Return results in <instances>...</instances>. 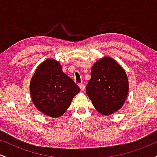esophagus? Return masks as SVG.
Instances as JSON below:
<instances>
[{"label":"esophagus","instance_id":"34e87169","mask_svg":"<svg viewBox=\"0 0 157 157\" xmlns=\"http://www.w3.org/2000/svg\"><path fill=\"white\" fill-rule=\"evenodd\" d=\"M79 87L80 88L81 91H83L84 90H85V85L83 83H80V84H79Z\"/></svg>","mask_w":157,"mask_h":157}]
</instances>
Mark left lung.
<instances>
[{
	"label": "left lung",
	"instance_id": "1",
	"mask_svg": "<svg viewBox=\"0 0 157 157\" xmlns=\"http://www.w3.org/2000/svg\"><path fill=\"white\" fill-rule=\"evenodd\" d=\"M86 91L94 107L103 115H110L123 105L128 94L125 70L113 59L104 57L91 70Z\"/></svg>",
	"mask_w": 157,
	"mask_h": 157
}]
</instances>
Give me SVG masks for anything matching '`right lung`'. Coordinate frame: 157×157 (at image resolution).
Segmentation results:
<instances>
[{
  "label": "right lung",
  "mask_w": 157,
  "mask_h": 157,
  "mask_svg": "<svg viewBox=\"0 0 157 157\" xmlns=\"http://www.w3.org/2000/svg\"><path fill=\"white\" fill-rule=\"evenodd\" d=\"M79 86L54 59H48L36 69L30 82L32 102L40 112L52 118L59 117L80 92Z\"/></svg>",
  "instance_id": "obj_1"
}]
</instances>
